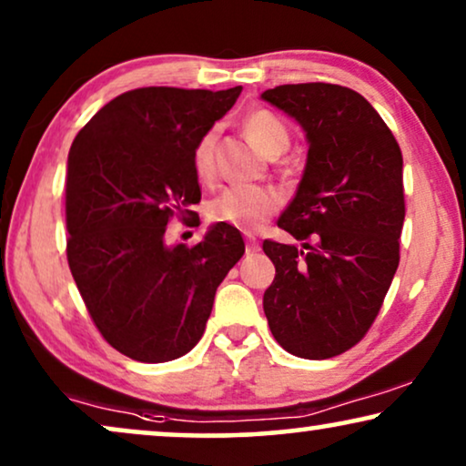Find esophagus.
Listing matches in <instances>:
<instances>
[{
	"label": "esophagus",
	"mask_w": 466,
	"mask_h": 466,
	"mask_svg": "<svg viewBox=\"0 0 466 466\" xmlns=\"http://www.w3.org/2000/svg\"><path fill=\"white\" fill-rule=\"evenodd\" d=\"M258 239L254 238V235H246V250H248V254H254V252H258Z\"/></svg>",
	"instance_id": "obj_1"
}]
</instances>
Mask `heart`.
<instances>
[{
    "label": "heart",
    "mask_w": 466,
    "mask_h": 466,
    "mask_svg": "<svg viewBox=\"0 0 466 466\" xmlns=\"http://www.w3.org/2000/svg\"><path fill=\"white\" fill-rule=\"evenodd\" d=\"M246 137L267 157H278L289 148L290 136L286 125L269 110H254L244 118ZM216 131L203 133L193 150V169L197 177L208 180L214 171ZM279 208V195L267 187H231L225 188L209 203L208 216L212 222L239 228V231H257L271 218Z\"/></svg>",
    "instance_id": "heart-1"
}]
</instances>
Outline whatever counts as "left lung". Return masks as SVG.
I'll list each match as a JSON object with an SVG mask.
<instances>
[{
  "mask_svg": "<svg viewBox=\"0 0 466 466\" xmlns=\"http://www.w3.org/2000/svg\"><path fill=\"white\" fill-rule=\"evenodd\" d=\"M308 133V165L278 227L301 248L265 239L276 265L263 309L276 341L309 360L354 348L380 314L400 258L403 155L360 93L329 82L263 93Z\"/></svg>",
  "mask_w": 466,
  "mask_h": 466,
  "instance_id": "8db88e82",
  "label": "left lung"
}]
</instances>
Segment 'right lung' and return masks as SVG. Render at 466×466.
<instances>
[{
  "label": "right lung",
  "instance_id": "obj_1",
  "mask_svg": "<svg viewBox=\"0 0 466 466\" xmlns=\"http://www.w3.org/2000/svg\"><path fill=\"white\" fill-rule=\"evenodd\" d=\"M227 91L133 88L76 136L67 158V263L101 337L139 362H167L201 339L214 295L246 246L214 225L199 244H165L171 218L201 201L193 150L231 110Z\"/></svg>",
  "mask_w": 466,
  "mask_h": 466
}]
</instances>
